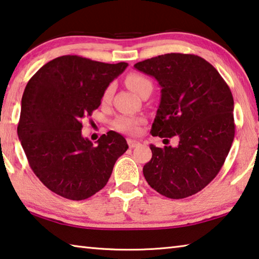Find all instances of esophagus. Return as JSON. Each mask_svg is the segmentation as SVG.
<instances>
[{"label":"esophagus","mask_w":259,"mask_h":259,"mask_svg":"<svg viewBox=\"0 0 259 259\" xmlns=\"http://www.w3.org/2000/svg\"><path fill=\"white\" fill-rule=\"evenodd\" d=\"M127 143H128V146H130L131 149H133V148L139 146V141H137V140H132V139L127 140Z\"/></svg>","instance_id":"34e87169"}]
</instances>
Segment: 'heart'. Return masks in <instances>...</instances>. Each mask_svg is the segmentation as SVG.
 I'll return each mask as SVG.
<instances>
[{
  "label": "heart",
  "mask_w": 259,
  "mask_h": 259,
  "mask_svg": "<svg viewBox=\"0 0 259 259\" xmlns=\"http://www.w3.org/2000/svg\"><path fill=\"white\" fill-rule=\"evenodd\" d=\"M126 84L132 90L135 94L141 95L143 91H146L147 88L152 87L151 81L148 78L143 77L141 74L132 73L128 74L126 78ZM113 93V84H109L107 90L104 91L103 94V101H109ZM143 119L139 117L133 116H119L113 120L112 126L117 131L127 134H135L140 128V125L142 124Z\"/></svg>",
  "instance_id": "obj_1"
}]
</instances>
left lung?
I'll use <instances>...</instances> for the list:
<instances>
[{
  "mask_svg": "<svg viewBox=\"0 0 259 259\" xmlns=\"http://www.w3.org/2000/svg\"><path fill=\"white\" fill-rule=\"evenodd\" d=\"M134 67L160 86L151 134L179 138L177 147L150 145L143 166L151 188L173 200L196 194L214 179L234 140V101L219 72L204 58L165 54Z\"/></svg>",
  "mask_w": 259,
  "mask_h": 259,
  "instance_id": "left-lung-1",
  "label": "left lung"
}]
</instances>
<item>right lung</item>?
Wrapping results in <instances>:
<instances>
[{"label": "right lung", "instance_id": "right-lung-1", "mask_svg": "<svg viewBox=\"0 0 259 259\" xmlns=\"http://www.w3.org/2000/svg\"><path fill=\"white\" fill-rule=\"evenodd\" d=\"M127 65L66 55L45 64L25 87L18 138L33 172L59 196L72 201L93 196L128 148L113 131L96 146L81 133V120L100 107L104 91Z\"/></svg>", "mask_w": 259, "mask_h": 259}]
</instances>
